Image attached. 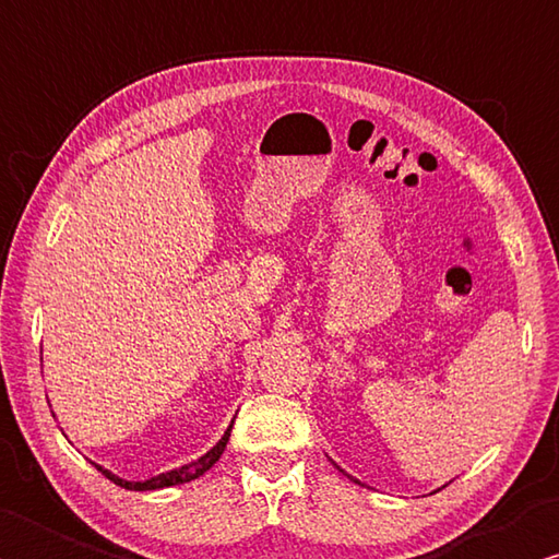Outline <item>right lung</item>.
<instances>
[{"instance_id":"add662e5","label":"right lung","mask_w":559,"mask_h":559,"mask_svg":"<svg viewBox=\"0 0 559 559\" xmlns=\"http://www.w3.org/2000/svg\"><path fill=\"white\" fill-rule=\"evenodd\" d=\"M231 423H235V420H231ZM229 432H231V425L227 428V432L222 435V440L215 444V448H212L207 454H202L200 460L190 462V464H186V466H178V469H170V472H166V474L151 476V479H146V481H127V479H119L117 474H111L109 469H105V466H97V464H95V466L107 476L109 481H115L117 486H121V489H129V491H156V489H166V486L186 484V481H192V479H198V476L205 474V472L210 469V466L219 460L222 452H225L227 442H229Z\"/></svg>"}]
</instances>
